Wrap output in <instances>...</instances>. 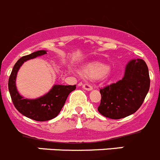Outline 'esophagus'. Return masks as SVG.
Wrapping results in <instances>:
<instances>
[{"label": "esophagus", "mask_w": 160, "mask_h": 160, "mask_svg": "<svg viewBox=\"0 0 160 160\" xmlns=\"http://www.w3.org/2000/svg\"><path fill=\"white\" fill-rule=\"evenodd\" d=\"M82 88L84 89V90H88V91H90V90H93V86H90V84H87V83H86V84H83Z\"/></svg>", "instance_id": "esophagus-1"}]
</instances>
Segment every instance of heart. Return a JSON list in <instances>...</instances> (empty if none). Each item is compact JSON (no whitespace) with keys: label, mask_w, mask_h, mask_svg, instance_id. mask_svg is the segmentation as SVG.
Returning a JSON list of instances; mask_svg holds the SVG:
<instances>
[{"label":"heart","mask_w":160,"mask_h":160,"mask_svg":"<svg viewBox=\"0 0 160 160\" xmlns=\"http://www.w3.org/2000/svg\"><path fill=\"white\" fill-rule=\"evenodd\" d=\"M83 74L91 78H99L109 71V67L102 62H93L86 66L83 69Z\"/></svg>","instance_id":"obj_1"}]
</instances>
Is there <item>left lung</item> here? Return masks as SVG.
<instances>
[{
    "label": "left lung",
    "mask_w": 160,
    "mask_h": 160,
    "mask_svg": "<svg viewBox=\"0 0 160 160\" xmlns=\"http://www.w3.org/2000/svg\"><path fill=\"white\" fill-rule=\"evenodd\" d=\"M150 88L148 68L143 59L127 63L122 79L100 90L102 100L98 112L117 120L132 115L141 106Z\"/></svg>",
    "instance_id": "left-lung-1"
}]
</instances>
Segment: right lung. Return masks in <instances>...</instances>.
<instances>
[{"mask_svg": "<svg viewBox=\"0 0 160 160\" xmlns=\"http://www.w3.org/2000/svg\"><path fill=\"white\" fill-rule=\"evenodd\" d=\"M46 54V50H40L20 58L13 67L8 79V90L16 109L22 115L37 121H49L57 117L63 107L68 95L76 89V85L55 84L46 94L35 99L24 98L19 93L16 80L20 67L28 60Z\"/></svg>", "mask_w": 160, "mask_h": 160, "instance_id": "obj_1", "label": "right lung"}]
</instances>
